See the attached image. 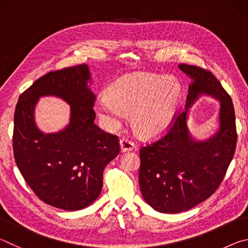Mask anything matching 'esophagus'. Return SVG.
I'll return each mask as SVG.
<instances>
[{"instance_id": "1", "label": "esophagus", "mask_w": 248, "mask_h": 248, "mask_svg": "<svg viewBox=\"0 0 248 248\" xmlns=\"http://www.w3.org/2000/svg\"><path fill=\"white\" fill-rule=\"evenodd\" d=\"M120 150L121 152H127V151H131L134 149V143L131 141L129 140L128 138L123 137L120 139Z\"/></svg>"}]
</instances>
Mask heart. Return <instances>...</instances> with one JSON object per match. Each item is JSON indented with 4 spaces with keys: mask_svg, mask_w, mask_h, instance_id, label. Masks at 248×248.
I'll return each mask as SVG.
<instances>
[{
    "mask_svg": "<svg viewBox=\"0 0 248 248\" xmlns=\"http://www.w3.org/2000/svg\"><path fill=\"white\" fill-rule=\"evenodd\" d=\"M174 78L137 73L121 78L100 97L96 108L109 127H117L124 114H132L136 131L143 137L161 134L173 123L180 100Z\"/></svg>",
    "mask_w": 248,
    "mask_h": 248,
    "instance_id": "obj_1",
    "label": "heart"
}]
</instances>
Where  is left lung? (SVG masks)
<instances>
[{
  "label": "left lung",
  "instance_id": "8db88e82",
  "mask_svg": "<svg viewBox=\"0 0 248 248\" xmlns=\"http://www.w3.org/2000/svg\"><path fill=\"white\" fill-rule=\"evenodd\" d=\"M192 83L185 110L175 115L164 136L141 146L139 184L143 199L158 212L178 213L196 207L215 194L236 148L235 111L231 96L211 71L179 64ZM201 93L220 100V129L204 142L195 141L186 128V112Z\"/></svg>",
  "mask_w": 248,
  "mask_h": 248
}]
</instances>
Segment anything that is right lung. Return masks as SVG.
Returning <instances> with one entry per match:
<instances>
[{"mask_svg":"<svg viewBox=\"0 0 248 248\" xmlns=\"http://www.w3.org/2000/svg\"><path fill=\"white\" fill-rule=\"evenodd\" d=\"M86 64L51 71L19 96L14 114L15 162L32 191L47 204L79 210L98 198L106 165L120 152L117 136L94 124L95 95L87 87ZM54 94L71 105L70 124L44 135L33 121L40 95Z\"/></svg>","mask_w":248,"mask_h":248,"instance_id":"1","label":"right lung"}]
</instances>
